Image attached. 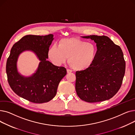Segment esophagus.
<instances>
[{
    "label": "esophagus",
    "instance_id": "esophagus-1",
    "mask_svg": "<svg viewBox=\"0 0 135 135\" xmlns=\"http://www.w3.org/2000/svg\"><path fill=\"white\" fill-rule=\"evenodd\" d=\"M67 72L68 73H70L72 72V70L69 69H67Z\"/></svg>",
    "mask_w": 135,
    "mask_h": 135
}]
</instances>
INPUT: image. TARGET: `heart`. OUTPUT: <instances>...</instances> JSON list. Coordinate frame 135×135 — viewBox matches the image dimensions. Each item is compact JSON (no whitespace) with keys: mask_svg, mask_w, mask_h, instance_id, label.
Masks as SVG:
<instances>
[{"mask_svg":"<svg viewBox=\"0 0 135 135\" xmlns=\"http://www.w3.org/2000/svg\"><path fill=\"white\" fill-rule=\"evenodd\" d=\"M96 54L95 44L75 38L62 39L58 46L54 45L48 51L49 58L55 65H62L68 57L69 65L76 70L90 67L95 61Z\"/></svg>","mask_w":135,"mask_h":135,"instance_id":"1","label":"heart"}]
</instances>
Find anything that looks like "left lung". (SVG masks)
Masks as SVG:
<instances>
[{"instance_id":"8db88e82","label":"left lung","mask_w":135,"mask_h":135,"mask_svg":"<svg viewBox=\"0 0 135 135\" xmlns=\"http://www.w3.org/2000/svg\"><path fill=\"white\" fill-rule=\"evenodd\" d=\"M83 38L94 40L97 50L93 65L76 72L77 95L89 103L109 100L118 93L123 83L126 66L123 52L119 45L105 35Z\"/></svg>"}]
</instances>
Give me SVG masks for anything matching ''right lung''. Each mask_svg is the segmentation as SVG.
Returning <instances> with one entry per match:
<instances>
[{
  "label": "right lung",
  "mask_w": 135,
  "mask_h": 135,
  "mask_svg": "<svg viewBox=\"0 0 135 135\" xmlns=\"http://www.w3.org/2000/svg\"><path fill=\"white\" fill-rule=\"evenodd\" d=\"M54 35H27L13 45L6 65L9 85L18 96L35 103L51 100L56 96L59 83L67 74L66 69L57 67L46 60L49 47ZM26 50H31L41 61L36 73L30 77L21 76L17 72L16 63L19 55Z\"/></svg>",
  "instance_id": "1"
}]
</instances>
